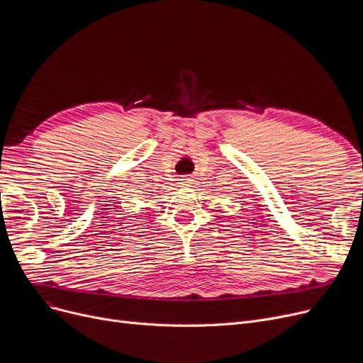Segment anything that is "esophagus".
Here are the masks:
<instances>
[{
  "label": "esophagus",
  "instance_id": "34e87169",
  "mask_svg": "<svg viewBox=\"0 0 363 363\" xmlns=\"http://www.w3.org/2000/svg\"><path fill=\"white\" fill-rule=\"evenodd\" d=\"M179 185H181V186H184V188L191 186V185H193V179H191V178H188V177H184V178H181V179H179Z\"/></svg>",
  "mask_w": 363,
  "mask_h": 363
}]
</instances>
